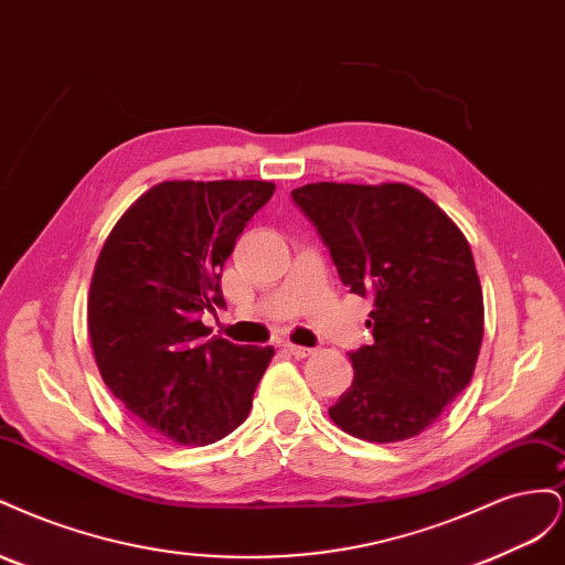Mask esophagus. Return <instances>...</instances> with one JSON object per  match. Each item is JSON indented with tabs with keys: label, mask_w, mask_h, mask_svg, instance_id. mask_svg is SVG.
Masks as SVG:
<instances>
[{
	"label": "esophagus",
	"mask_w": 565,
	"mask_h": 565,
	"mask_svg": "<svg viewBox=\"0 0 565 565\" xmlns=\"http://www.w3.org/2000/svg\"><path fill=\"white\" fill-rule=\"evenodd\" d=\"M285 351L289 353V355H295V358H306V355H311L313 351L311 349H306V347H297V344H285Z\"/></svg>",
	"instance_id": "34e87169"
}]
</instances>
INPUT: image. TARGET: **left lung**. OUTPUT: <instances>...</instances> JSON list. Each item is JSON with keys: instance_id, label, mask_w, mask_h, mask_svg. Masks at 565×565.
Wrapping results in <instances>:
<instances>
[{"instance_id": "8db88e82", "label": "left lung", "mask_w": 565, "mask_h": 565, "mask_svg": "<svg viewBox=\"0 0 565 565\" xmlns=\"http://www.w3.org/2000/svg\"><path fill=\"white\" fill-rule=\"evenodd\" d=\"M297 207L328 245L341 282L370 297L374 344L351 351L353 384L330 407L372 443L419 436L473 377L483 292L452 218L405 183H309Z\"/></svg>"}]
</instances>
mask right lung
Here are the masks:
<instances>
[{
  "label": "right lung",
  "mask_w": 565,
  "mask_h": 565,
  "mask_svg": "<svg viewBox=\"0 0 565 565\" xmlns=\"http://www.w3.org/2000/svg\"><path fill=\"white\" fill-rule=\"evenodd\" d=\"M270 181H164L117 221L94 268L87 322L100 377L134 417L179 446L241 426L273 347L212 337L221 270Z\"/></svg>",
  "instance_id": "right-lung-1"
}]
</instances>
